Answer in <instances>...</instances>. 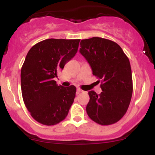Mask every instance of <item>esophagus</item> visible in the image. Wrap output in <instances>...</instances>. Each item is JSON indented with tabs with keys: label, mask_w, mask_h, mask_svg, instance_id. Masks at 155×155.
I'll list each match as a JSON object with an SVG mask.
<instances>
[{
	"label": "esophagus",
	"mask_w": 155,
	"mask_h": 155,
	"mask_svg": "<svg viewBox=\"0 0 155 155\" xmlns=\"http://www.w3.org/2000/svg\"><path fill=\"white\" fill-rule=\"evenodd\" d=\"M84 92V91H83V90H81L80 88L76 89V92H77V93H80V92Z\"/></svg>",
	"instance_id": "34e87169"
}]
</instances>
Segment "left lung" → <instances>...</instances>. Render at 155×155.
I'll use <instances>...</instances> for the list:
<instances>
[{"instance_id": "1", "label": "left lung", "mask_w": 155, "mask_h": 155, "mask_svg": "<svg viewBox=\"0 0 155 155\" xmlns=\"http://www.w3.org/2000/svg\"><path fill=\"white\" fill-rule=\"evenodd\" d=\"M79 51L91 66L92 74L101 81L102 92H88L89 117L101 125L120 120L127 112L133 93L128 58L120 46L108 39L93 37L81 41Z\"/></svg>"}]
</instances>
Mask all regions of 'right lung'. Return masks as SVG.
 Segmentation results:
<instances>
[{
    "label": "right lung",
    "instance_id": "obj_1",
    "mask_svg": "<svg viewBox=\"0 0 155 155\" xmlns=\"http://www.w3.org/2000/svg\"><path fill=\"white\" fill-rule=\"evenodd\" d=\"M80 39L49 38L30 49L21 69V90L27 109L35 121L54 125L63 121L76 97V88L58 86L54 78L75 56Z\"/></svg>",
    "mask_w": 155,
    "mask_h": 155
}]
</instances>
